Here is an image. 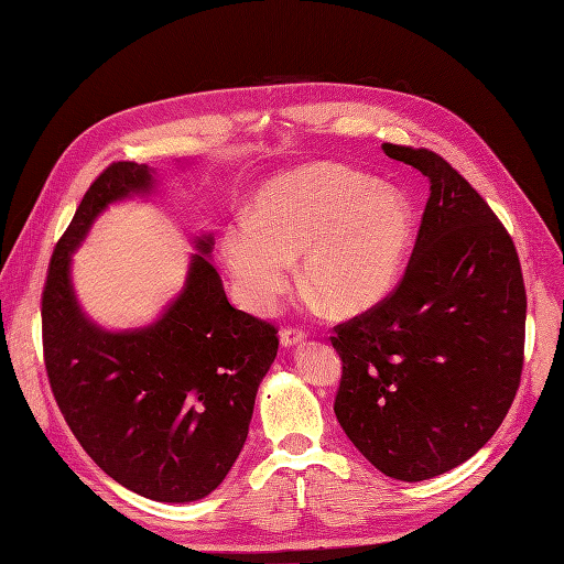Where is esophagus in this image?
Returning <instances> with one entry per match:
<instances>
[{"label": "esophagus", "mask_w": 564, "mask_h": 564, "mask_svg": "<svg viewBox=\"0 0 564 564\" xmlns=\"http://www.w3.org/2000/svg\"><path fill=\"white\" fill-rule=\"evenodd\" d=\"M304 339H306V332L302 329V327H283L281 329V344L285 346V348H290V346H300V344H304Z\"/></svg>", "instance_id": "esophagus-1"}]
</instances>
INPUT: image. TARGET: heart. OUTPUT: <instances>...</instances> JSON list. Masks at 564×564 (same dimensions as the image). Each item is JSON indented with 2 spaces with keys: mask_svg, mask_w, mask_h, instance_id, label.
Instances as JSON below:
<instances>
[{
  "mask_svg": "<svg viewBox=\"0 0 564 564\" xmlns=\"http://www.w3.org/2000/svg\"><path fill=\"white\" fill-rule=\"evenodd\" d=\"M413 206L398 187L344 164H302L260 187L253 216L229 220L220 258L241 302L267 311L300 256L306 293L337 316L379 304L400 281Z\"/></svg>",
  "mask_w": 564,
  "mask_h": 564,
  "instance_id": "obj_1",
  "label": "heart"
}]
</instances>
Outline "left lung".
<instances>
[{"mask_svg":"<svg viewBox=\"0 0 564 564\" xmlns=\"http://www.w3.org/2000/svg\"><path fill=\"white\" fill-rule=\"evenodd\" d=\"M383 153L430 178L402 281L335 327V400L348 440L386 476L425 481L484 448L523 371L528 297L516 246L492 208L427 149Z\"/></svg>","mask_w":564,"mask_h":564,"instance_id":"1","label":"left lung"}]
</instances>
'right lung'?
<instances>
[{"mask_svg":"<svg viewBox=\"0 0 564 564\" xmlns=\"http://www.w3.org/2000/svg\"><path fill=\"white\" fill-rule=\"evenodd\" d=\"M153 170L113 162L83 195L55 246L41 297L53 398L99 469L155 502H195L232 469L258 386L276 358V327L227 302L212 256L195 241L181 295L149 327L109 332L83 314L72 253L113 202L153 191Z\"/></svg>","mask_w":564,"mask_h":564,"instance_id":"right-lung-1","label":"right lung"}]
</instances>
